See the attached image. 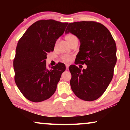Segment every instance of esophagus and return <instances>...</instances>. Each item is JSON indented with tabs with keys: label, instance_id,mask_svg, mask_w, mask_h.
Listing matches in <instances>:
<instances>
[{
	"label": "esophagus",
	"instance_id": "1",
	"mask_svg": "<svg viewBox=\"0 0 130 130\" xmlns=\"http://www.w3.org/2000/svg\"><path fill=\"white\" fill-rule=\"evenodd\" d=\"M69 67V64H66V70H68Z\"/></svg>",
	"mask_w": 130,
	"mask_h": 130
}]
</instances>
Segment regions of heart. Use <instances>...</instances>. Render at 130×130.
I'll return each mask as SVG.
<instances>
[{"mask_svg": "<svg viewBox=\"0 0 130 130\" xmlns=\"http://www.w3.org/2000/svg\"><path fill=\"white\" fill-rule=\"evenodd\" d=\"M75 38H77L74 35L72 34H67L66 36V40L68 41L69 44ZM61 58L65 63H69L72 59V56L69 54H63L61 56Z\"/></svg>", "mask_w": 130, "mask_h": 130, "instance_id": "b5f03b06", "label": "heart"}]
</instances>
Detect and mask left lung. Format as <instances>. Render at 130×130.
Segmentation results:
<instances>
[{
    "mask_svg": "<svg viewBox=\"0 0 130 130\" xmlns=\"http://www.w3.org/2000/svg\"><path fill=\"white\" fill-rule=\"evenodd\" d=\"M65 32L76 35L80 42L75 64L87 65L83 70L75 65L69 67L71 88L79 98L95 101L103 95L112 79L117 62L115 40L104 25L95 21L70 23Z\"/></svg>",
    "mask_w": 130,
    "mask_h": 130,
    "instance_id": "obj_1",
    "label": "left lung"
}]
</instances>
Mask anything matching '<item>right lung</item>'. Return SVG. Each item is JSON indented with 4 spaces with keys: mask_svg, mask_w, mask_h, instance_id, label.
<instances>
[{
    "mask_svg": "<svg viewBox=\"0 0 130 130\" xmlns=\"http://www.w3.org/2000/svg\"><path fill=\"white\" fill-rule=\"evenodd\" d=\"M67 24L53 19L38 21L19 39L13 59L15 82L29 101H45L56 90L66 66L58 63L48 69L45 59L47 53L54 50L57 40L63 35Z\"/></svg>",
    "mask_w": 130,
    "mask_h": 130,
    "instance_id": "1",
    "label": "right lung"
}]
</instances>
